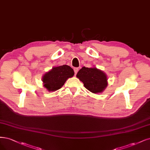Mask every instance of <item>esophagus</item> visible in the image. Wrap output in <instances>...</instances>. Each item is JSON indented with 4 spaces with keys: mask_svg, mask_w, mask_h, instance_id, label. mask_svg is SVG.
<instances>
[{
    "mask_svg": "<svg viewBox=\"0 0 150 150\" xmlns=\"http://www.w3.org/2000/svg\"><path fill=\"white\" fill-rule=\"evenodd\" d=\"M78 71H79V69L77 68H74V71L75 75L77 74V72H78Z\"/></svg>",
    "mask_w": 150,
    "mask_h": 150,
    "instance_id": "esophagus-1",
    "label": "esophagus"
}]
</instances>
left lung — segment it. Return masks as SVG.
<instances>
[{
	"mask_svg": "<svg viewBox=\"0 0 150 150\" xmlns=\"http://www.w3.org/2000/svg\"><path fill=\"white\" fill-rule=\"evenodd\" d=\"M76 77L83 82L84 87L87 90L94 94L102 92L108 85L106 74L96 67H82L77 73Z\"/></svg>",
	"mask_w": 150,
	"mask_h": 150,
	"instance_id": "obj_1",
	"label": "left lung"
}]
</instances>
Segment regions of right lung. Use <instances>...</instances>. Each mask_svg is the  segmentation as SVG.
<instances>
[{
  "label": "right lung",
  "instance_id": "obj_1",
  "mask_svg": "<svg viewBox=\"0 0 150 150\" xmlns=\"http://www.w3.org/2000/svg\"><path fill=\"white\" fill-rule=\"evenodd\" d=\"M74 74V70L69 66L65 64L54 66L43 76V86L49 92L56 91L61 88L67 79Z\"/></svg>",
  "mask_w": 150,
  "mask_h": 150
}]
</instances>
